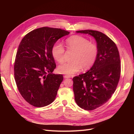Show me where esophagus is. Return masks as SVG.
<instances>
[{
	"instance_id": "esophagus-1",
	"label": "esophagus",
	"mask_w": 134,
	"mask_h": 134,
	"mask_svg": "<svg viewBox=\"0 0 134 134\" xmlns=\"http://www.w3.org/2000/svg\"><path fill=\"white\" fill-rule=\"evenodd\" d=\"M70 76H69V75H64V78H70Z\"/></svg>"
}]
</instances>
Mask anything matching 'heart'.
Listing matches in <instances>:
<instances>
[{"instance_id":"b5f03b06","label":"heart","mask_w":134,"mask_h":134,"mask_svg":"<svg viewBox=\"0 0 134 134\" xmlns=\"http://www.w3.org/2000/svg\"><path fill=\"white\" fill-rule=\"evenodd\" d=\"M68 51L74 52L71 60L72 62L61 65L58 71L61 74L72 75L83 68L87 70L95 64L98 56V47L90 40L80 36H72L66 41ZM65 50L59 42H55L51 48V54L54 59L59 63L64 62Z\"/></svg>"}]
</instances>
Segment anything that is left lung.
Segmentation results:
<instances>
[{
    "label": "left lung",
    "instance_id": "left-lung-1",
    "mask_svg": "<svg viewBox=\"0 0 134 134\" xmlns=\"http://www.w3.org/2000/svg\"><path fill=\"white\" fill-rule=\"evenodd\" d=\"M76 32L93 36L98 47L94 65L86 73L72 78L76 104L92 111L106 103L116 91L121 74L120 54L115 43L102 32L89 30Z\"/></svg>",
    "mask_w": 134,
    "mask_h": 134
}]
</instances>
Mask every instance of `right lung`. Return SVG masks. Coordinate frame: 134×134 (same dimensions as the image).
<instances>
[{"label":"right lung","instance_id":"obj_1","mask_svg":"<svg viewBox=\"0 0 134 134\" xmlns=\"http://www.w3.org/2000/svg\"><path fill=\"white\" fill-rule=\"evenodd\" d=\"M70 32L44 27L28 33L19 43L14 65L18 90L27 102L42 107L55 100L62 74H52L56 63L51 54L53 44Z\"/></svg>","mask_w":134,"mask_h":134}]
</instances>
